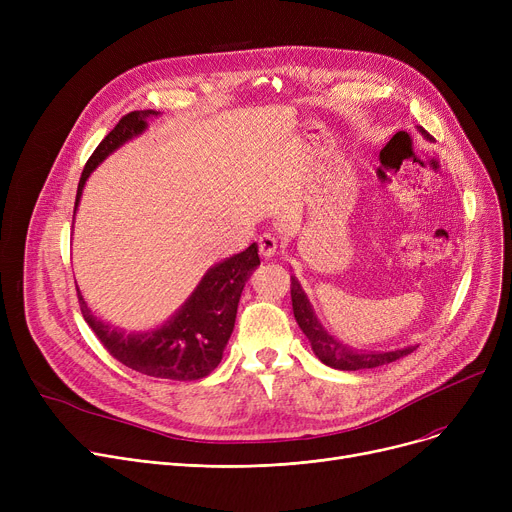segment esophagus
<instances>
[{
	"label": "esophagus",
	"instance_id": "1",
	"mask_svg": "<svg viewBox=\"0 0 512 512\" xmlns=\"http://www.w3.org/2000/svg\"><path fill=\"white\" fill-rule=\"evenodd\" d=\"M257 247H259V255H261V257L270 259V257H274L276 251H278V238H276L274 234H270V232H263V234H259V238H257Z\"/></svg>",
	"mask_w": 512,
	"mask_h": 512
}]
</instances>
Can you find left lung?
<instances>
[{
  "instance_id": "1",
  "label": "left lung",
  "mask_w": 512,
  "mask_h": 512,
  "mask_svg": "<svg viewBox=\"0 0 512 512\" xmlns=\"http://www.w3.org/2000/svg\"><path fill=\"white\" fill-rule=\"evenodd\" d=\"M423 137L429 139V134L419 128ZM290 297H292V311L294 319H297L299 328L303 334L309 338L313 353L321 363H326L328 367L342 369V371H359V369H373V367H382L388 363L398 361L400 357H407L415 351V346L400 348V351H388V353H375V351H357V348H348L342 342H338L317 319L305 290L301 288L299 280L290 276Z\"/></svg>"
}]
</instances>
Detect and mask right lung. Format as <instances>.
<instances>
[{
    "instance_id": "add662e5",
    "label": "right lung",
    "mask_w": 512,
    "mask_h": 512,
    "mask_svg": "<svg viewBox=\"0 0 512 512\" xmlns=\"http://www.w3.org/2000/svg\"><path fill=\"white\" fill-rule=\"evenodd\" d=\"M157 114L159 112L155 110H139L122 116L114 130L97 145L80 174L74 213L91 172L120 145L139 137L147 128V120ZM257 265L259 255L255 242L242 253L213 265L178 313L151 332L126 334L105 324L91 313L78 288L76 292L85 321L114 359L143 375H151V378L193 382L205 378L220 365L234 330L242 288Z\"/></svg>"
}]
</instances>
